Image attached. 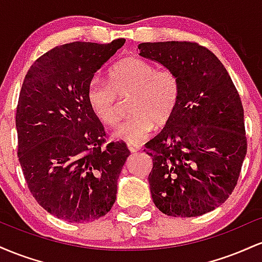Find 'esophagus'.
I'll return each instance as SVG.
<instances>
[{"label": "esophagus", "instance_id": "obj_1", "mask_svg": "<svg viewBox=\"0 0 262 262\" xmlns=\"http://www.w3.org/2000/svg\"><path fill=\"white\" fill-rule=\"evenodd\" d=\"M128 149L130 152H137L141 149L140 145H137V144H128Z\"/></svg>", "mask_w": 262, "mask_h": 262}]
</instances>
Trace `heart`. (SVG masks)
<instances>
[{
  "label": "heart",
  "instance_id": "1",
  "mask_svg": "<svg viewBox=\"0 0 262 262\" xmlns=\"http://www.w3.org/2000/svg\"><path fill=\"white\" fill-rule=\"evenodd\" d=\"M130 96L132 113L114 132L118 139L139 144L149 137L155 123L166 124L175 114L181 98V80L171 69H160L148 60L128 56L119 60L108 73V82L90 80L86 100L93 114L103 124L118 122V100Z\"/></svg>",
  "mask_w": 262,
  "mask_h": 262
}]
</instances>
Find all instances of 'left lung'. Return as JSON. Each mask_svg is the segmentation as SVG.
I'll list each match as a JSON object with an SVG mask.
<instances>
[{
    "instance_id": "8db88e82",
    "label": "left lung",
    "mask_w": 262,
    "mask_h": 262,
    "mask_svg": "<svg viewBox=\"0 0 262 262\" xmlns=\"http://www.w3.org/2000/svg\"><path fill=\"white\" fill-rule=\"evenodd\" d=\"M138 49L181 80L175 114L144 149L152 159V201L164 214L198 217L236 186L248 149L242 100L221 60L202 45L159 41Z\"/></svg>"
}]
</instances>
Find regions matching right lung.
<instances>
[{
	"label": "right lung",
	"mask_w": 262,
	"mask_h": 262,
	"mask_svg": "<svg viewBox=\"0 0 262 262\" xmlns=\"http://www.w3.org/2000/svg\"><path fill=\"white\" fill-rule=\"evenodd\" d=\"M125 39L59 45L34 61L17 104L18 160L29 191L50 214L70 223L103 217L130 151L106 132L86 100L90 80Z\"/></svg>",
	"instance_id": "1"
}]
</instances>
